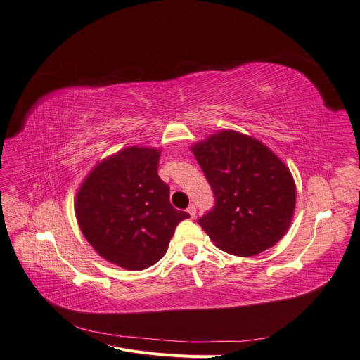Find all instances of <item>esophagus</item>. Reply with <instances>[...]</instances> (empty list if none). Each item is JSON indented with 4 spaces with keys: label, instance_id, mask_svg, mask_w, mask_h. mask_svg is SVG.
<instances>
[{
    "label": "esophagus",
    "instance_id": "34e87169",
    "mask_svg": "<svg viewBox=\"0 0 360 360\" xmlns=\"http://www.w3.org/2000/svg\"><path fill=\"white\" fill-rule=\"evenodd\" d=\"M188 213H189V216L193 219V217L197 216V207H195L193 204H191V205L188 207Z\"/></svg>",
    "mask_w": 360,
    "mask_h": 360
}]
</instances>
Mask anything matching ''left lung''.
Segmentation results:
<instances>
[{
    "instance_id": "left-lung-1",
    "label": "left lung",
    "mask_w": 360,
    "mask_h": 360,
    "mask_svg": "<svg viewBox=\"0 0 360 360\" xmlns=\"http://www.w3.org/2000/svg\"><path fill=\"white\" fill-rule=\"evenodd\" d=\"M214 193L198 224L226 254L254 257L285 236L296 209L288 167L257 138L221 130L192 147Z\"/></svg>"
}]
</instances>
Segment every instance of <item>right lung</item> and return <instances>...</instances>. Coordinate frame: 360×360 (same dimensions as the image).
<instances>
[{"mask_svg": "<svg viewBox=\"0 0 360 360\" xmlns=\"http://www.w3.org/2000/svg\"><path fill=\"white\" fill-rule=\"evenodd\" d=\"M159 158V148L126 147L97 163L76 192L75 214L86 242L126 270L156 264L179 222L189 217L171 205Z\"/></svg>", "mask_w": 360, "mask_h": 360, "instance_id": "obj_1", "label": "right lung"}]
</instances>
